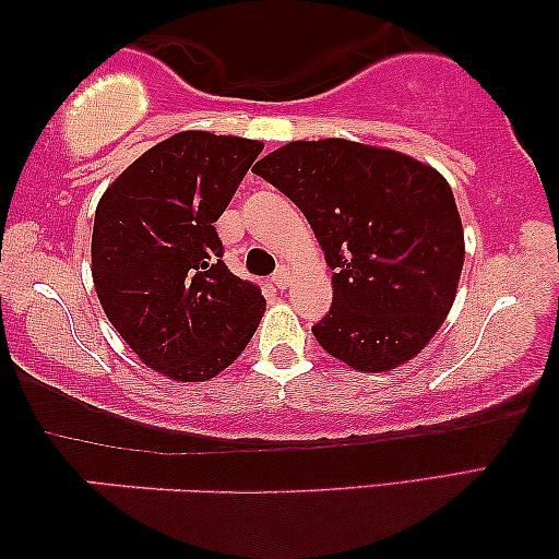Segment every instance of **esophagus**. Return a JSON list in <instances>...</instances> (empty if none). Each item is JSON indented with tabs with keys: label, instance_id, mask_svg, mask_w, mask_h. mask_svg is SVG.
<instances>
[{
	"label": "esophagus",
	"instance_id": "esophagus-1",
	"mask_svg": "<svg viewBox=\"0 0 559 559\" xmlns=\"http://www.w3.org/2000/svg\"><path fill=\"white\" fill-rule=\"evenodd\" d=\"M272 285L277 289H287L289 285V272L287 270H277L272 274Z\"/></svg>",
	"mask_w": 559,
	"mask_h": 559
}]
</instances>
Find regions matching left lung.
<instances>
[{
	"label": "left lung",
	"instance_id": "left-lung-1",
	"mask_svg": "<svg viewBox=\"0 0 559 559\" xmlns=\"http://www.w3.org/2000/svg\"><path fill=\"white\" fill-rule=\"evenodd\" d=\"M305 213L333 272L312 335L358 371L409 361L453 308L463 226L430 165L348 140L289 142L251 167Z\"/></svg>",
	"mask_w": 559,
	"mask_h": 559
}]
</instances>
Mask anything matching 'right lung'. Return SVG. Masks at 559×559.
I'll use <instances>...</instances> for the list:
<instances>
[{"mask_svg":"<svg viewBox=\"0 0 559 559\" xmlns=\"http://www.w3.org/2000/svg\"><path fill=\"white\" fill-rule=\"evenodd\" d=\"M262 142L180 132L134 159L98 201L91 274L111 325L150 369L205 381L247 348L262 289L228 272L216 221Z\"/></svg>","mask_w":559,"mask_h":559,"instance_id":"1","label":"right lung"}]
</instances>
